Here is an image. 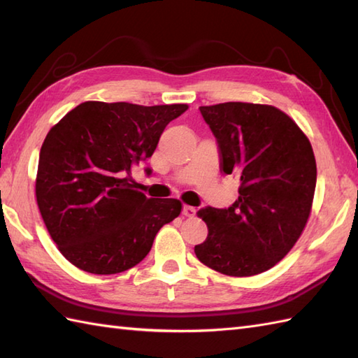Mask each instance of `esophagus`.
I'll return each mask as SVG.
<instances>
[{
  "label": "esophagus",
  "mask_w": 358,
  "mask_h": 358,
  "mask_svg": "<svg viewBox=\"0 0 358 358\" xmlns=\"http://www.w3.org/2000/svg\"><path fill=\"white\" fill-rule=\"evenodd\" d=\"M183 215H185V217H194V215H195V208H192V206H185V208H183Z\"/></svg>",
  "instance_id": "1"
}]
</instances>
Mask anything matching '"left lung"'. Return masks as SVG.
Segmentation results:
<instances>
[{"label":"left lung","mask_w":358,"mask_h":358,"mask_svg":"<svg viewBox=\"0 0 358 358\" xmlns=\"http://www.w3.org/2000/svg\"><path fill=\"white\" fill-rule=\"evenodd\" d=\"M215 135L222 171L240 177L231 208H203L208 238L195 255L229 277H250L275 266L305 231L317 181L305 132L269 104L229 101L200 108Z\"/></svg>","instance_id":"obj_1"}]
</instances>
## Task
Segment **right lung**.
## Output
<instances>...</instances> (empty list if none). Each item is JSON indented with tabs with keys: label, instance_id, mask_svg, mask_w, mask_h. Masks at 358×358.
<instances>
[{
	"label": "right lung",
	"instance_id": "1",
	"mask_svg": "<svg viewBox=\"0 0 358 358\" xmlns=\"http://www.w3.org/2000/svg\"><path fill=\"white\" fill-rule=\"evenodd\" d=\"M186 110L187 104L86 101L50 129L35 194L66 260L110 275L149 254L157 232L180 215L181 201L148 199L134 187L131 172L152 157L164 127Z\"/></svg>",
	"mask_w": 358,
	"mask_h": 358
}]
</instances>
